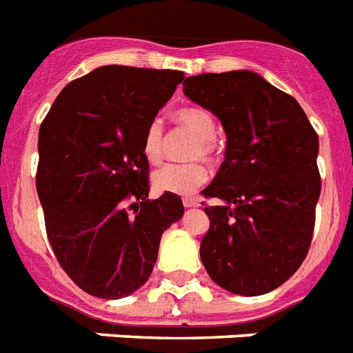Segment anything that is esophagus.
I'll return each instance as SVG.
<instances>
[{"mask_svg":"<svg viewBox=\"0 0 353 353\" xmlns=\"http://www.w3.org/2000/svg\"><path fill=\"white\" fill-rule=\"evenodd\" d=\"M183 208H198L200 205V200L198 198H183Z\"/></svg>","mask_w":353,"mask_h":353,"instance_id":"1","label":"esophagus"}]
</instances>
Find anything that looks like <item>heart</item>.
I'll return each mask as SVG.
<instances>
[{"label": "heart", "instance_id": "1", "mask_svg": "<svg viewBox=\"0 0 353 353\" xmlns=\"http://www.w3.org/2000/svg\"><path fill=\"white\" fill-rule=\"evenodd\" d=\"M176 121L180 126L198 137L189 157L214 162L220 155V144L216 141L218 124L214 115L202 106H183L176 112ZM142 153L151 164H159L164 157V124L160 119H153L145 126ZM208 179L209 173L202 162L165 164L153 173V185L164 193L191 194L208 182Z\"/></svg>", "mask_w": 353, "mask_h": 353}]
</instances>
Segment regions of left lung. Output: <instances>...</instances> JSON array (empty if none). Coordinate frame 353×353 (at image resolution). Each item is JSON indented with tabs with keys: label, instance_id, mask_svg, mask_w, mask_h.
Listing matches in <instances>:
<instances>
[{
	"label": "left lung",
	"instance_id": "1",
	"mask_svg": "<svg viewBox=\"0 0 353 353\" xmlns=\"http://www.w3.org/2000/svg\"><path fill=\"white\" fill-rule=\"evenodd\" d=\"M183 93L214 113L227 133L225 160L205 198L209 231L200 258L216 285L260 296L307 258L321 193L319 139L298 101L258 74L193 75Z\"/></svg>",
	"mask_w": 353,
	"mask_h": 353
}]
</instances>
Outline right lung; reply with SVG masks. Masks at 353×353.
<instances>
[{"label":"right lung","instance_id":"1","mask_svg":"<svg viewBox=\"0 0 353 353\" xmlns=\"http://www.w3.org/2000/svg\"><path fill=\"white\" fill-rule=\"evenodd\" d=\"M183 81L180 70L110 65L63 88L41 122L36 188L46 236L84 292L121 299L151 276L180 196L150 194L145 126Z\"/></svg>","mask_w":353,"mask_h":353}]
</instances>
